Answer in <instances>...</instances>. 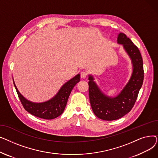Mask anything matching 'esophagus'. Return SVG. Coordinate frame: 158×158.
I'll return each mask as SVG.
<instances>
[{
    "label": "esophagus",
    "mask_w": 158,
    "mask_h": 158,
    "mask_svg": "<svg viewBox=\"0 0 158 158\" xmlns=\"http://www.w3.org/2000/svg\"><path fill=\"white\" fill-rule=\"evenodd\" d=\"M88 76V73L86 72H81V78H86Z\"/></svg>",
    "instance_id": "1"
}]
</instances>
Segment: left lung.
<instances>
[{"instance_id":"obj_1","label":"left lung","mask_w":158,"mask_h":158,"mask_svg":"<svg viewBox=\"0 0 158 158\" xmlns=\"http://www.w3.org/2000/svg\"><path fill=\"white\" fill-rule=\"evenodd\" d=\"M117 43L122 44L130 57L132 64L131 77L122 92L114 97L104 95L94 81L92 76H89V98L94 114L104 120H114L122 118L133 107L144 78L142 57L138 48L127 36L120 32Z\"/></svg>"}]
</instances>
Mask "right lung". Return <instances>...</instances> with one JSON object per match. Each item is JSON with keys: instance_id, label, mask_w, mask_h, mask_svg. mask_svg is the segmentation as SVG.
<instances>
[{"instance_id": "add662e5", "label": "right lung", "mask_w": 158, "mask_h": 158, "mask_svg": "<svg viewBox=\"0 0 158 158\" xmlns=\"http://www.w3.org/2000/svg\"><path fill=\"white\" fill-rule=\"evenodd\" d=\"M79 81L80 74H77L72 79L66 82L61 88L57 94L51 100L41 103H35L27 100L19 92L15 84L14 81L13 84L25 110L31 114L38 118L51 120L59 117L63 113L71 91Z\"/></svg>"}]
</instances>
